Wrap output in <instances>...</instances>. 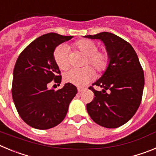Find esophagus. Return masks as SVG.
Returning <instances> with one entry per match:
<instances>
[{"label":"esophagus","instance_id":"1","mask_svg":"<svg viewBox=\"0 0 156 156\" xmlns=\"http://www.w3.org/2000/svg\"><path fill=\"white\" fill-rule=\"evenodd\" d=\"M77 90H78V93H80L83 90V88H80V87H78L77 88Z\"/></svg>","mask_w":156,"mask_h":156}]
</instances>
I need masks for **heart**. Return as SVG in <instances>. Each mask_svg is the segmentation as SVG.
<instances>
[{"mask_svg": "<svg viewBox=\"0 0 156 156\" xmlns=\"http://www.w3.org/2000/svg\"><path fill=\"white\" fill-rule=\"evenodd\" d=\"M75 47L87 56L85 64H90L98 72L107 69L109 63V55L105 51H98V44L90 40H80L75 44ZM54 60L60 69L66 70L69 66V49L66 45L61 44L55 49ZM94 71L90 66L82 69H72L64 74L66 82L77 86L87 84L94 76Z\"/></svg>", "mask_w": 156, "mask_h": 156, "instance_id": "obj_1", "label": "heart"}]
</instances>
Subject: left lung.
Here are the masks:
<instances>
[{
    "instance_id": "left-lung-1",
    "label": "left lung",
    "mask_w": 156,
    "mask_h": 156,
    "mask_svg": "<svg viewBox=\"0 0 156 156\" xmlns=\"http://www.w3.org/2000/svg\"><path fill=\"white\" fill-rule=\"evenodd\" d=\"M102 41L109 55V63L102 76L92 85L102 90L89 89L94 98L87 105L94 122L106 128L125 124L137 112L141 101L144 76L133 47L121 37L108 32L84 36Z\"/></svg>"
}]
</instances>
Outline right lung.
I'll use <instances>...</instances> for the list:
<instances>
[{"instance_id": "1", "label": "right lung", "mask_w": 156, "mask_h": 156, "mask_svg": "<svg viewBox=\"0 0 156 156\" xmlns=\"http://www.w3.org/2000/svg\"><path fill=\"white\" fill-rule=\"evenodd\" d=\"M73 37L55 33L41 36L25 48L16 61L12 98L20 117L32 127L47 129L59 124L76 94V87L70 83L58 90L48 87L51 81L58 84L62 81L54 51Z\"/></svg>"}]
</instances>
